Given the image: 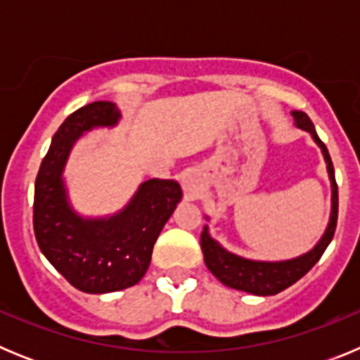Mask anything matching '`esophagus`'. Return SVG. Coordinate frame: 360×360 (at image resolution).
Wrapping results in <instances>:
<instances>
[{
	"instance_id": "obj_1",
	"label": "esophagus",
	"mask_w": 360,
	"mask_h": 360,
	"mask_svg": "<svg viewBox=\"0 0 360 360\" xmlns=\"http://www.w3.org/2000/svg\"><path fill=\"white\" fill-rule=\"evenodd\" d=\"M180 182H182L184 193L187 195V198H191V200L198 198L200 193H202V189H203V178L198 171L187 169L186 173L180 176Z\"/></svg>"
}]
</instances>
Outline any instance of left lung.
Returning <instances> with one entry per match:
<instances>
[{
  "label": "left lung",
  "instance_id": "1",
  "mask_svg": "<svg viewBox=\"0 0 360 360\" xmlns=\"http://www.w3.org/2000/svg\"><path fill=\"white\" fill-rule=\"evenodd\" d=\"M294 117V126L307 131L311 136V141L316 142L317 148L321 149L326 164V173H328L330 187H332V207H330L328 225L324 229L323 236L319 238L314 247L307 252L299 256L290 257V259H279V262H266V259H250V257L240 256L236 252H231L219 243L218 240L211 236L209 225L203 227L202 238H200V247L203 252V262L211 270V274L224 283L225 287L234 288V290L247 292L252 295H276L294 285L295 281L303 278L311 266L319 262V257L326 250L333 238V232L337 227V207H339V196H337V184L335 173H333L332 158L328 155L326 146L321 142L317 136L316 128L311 120L308 119L303 111H292ZM205 219H211L205 214Z\"/></svg>",
  "mask_w": 360,
  "mask_h": 360
}]
</instances>
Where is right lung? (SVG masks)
I'll return each mask as SVG.
<instances>
[{"mask_svg":"<svg viewBox=\"0 0 360 360\" xmlns=\"http://www.w3.org/2000/svg\"><path fill=\"white\" fill-rule=\"evenodd\" d=\"M115 103L97 101L73 111L59 126L43 158L34 191V232L44 257L70 285L86 294H108L141 281L153 245L182 202L176 180L151 178L113 214L84 216L70 202L65 169L81 136L119 126Z\"/></svg>","mask_w":360,"mask_h":360,"instance_id":"1","label":"right lung"}]
</instances>
